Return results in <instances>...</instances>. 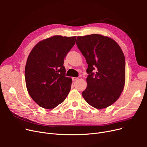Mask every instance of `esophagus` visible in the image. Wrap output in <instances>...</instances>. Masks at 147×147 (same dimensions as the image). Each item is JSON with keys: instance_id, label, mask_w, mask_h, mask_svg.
Returning a JSON list of instances; mask_svg holds the SVG:
<instances>
[{"instance_id": "34e87169", "label": "esophagus", "mask_w": 147, "mask_h": 147, "mask_svg": "<svg viewBox=\"0 0 147 147\" xmlns=\"http://www.w3.org/2000/svg\"><path fill=\"white\" fill-rule=\"evenodd\" d=\"M78 78H72L73 81H76V80H78Z\"/></svg>"}]
</instances>
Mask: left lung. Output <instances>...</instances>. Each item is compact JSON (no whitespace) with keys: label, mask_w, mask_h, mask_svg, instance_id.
I'll use <instances>...</instances> for the list:
<instances>
[{"label":"left lung","mask_w":147,"mask_h":147,"mask_svg":"<svg viewBox=\"0 0 147 147\" xmlns=\"http://www.w3.org/2000/svg\"><path fill=\"white\" fill-rule=\"evenodd\" d=\"M76 44L88 64L83 97L97 109L110 106L125 87V58L121 48L113 38L99 34L78 36Z\"/></svg>","instance_id":"1"}]
</instances>
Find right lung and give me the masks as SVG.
<instances>
[{"instance_id": "right-lung-1", "label": "right lung", "mask_w": 147, "mask_h": 147, "mask_svg": "<svg viewBox=\"0 0 147 147\" xmlns=\"http://www.w3.org/2000/svg\"><path fill=\"white\" fill-rule=\"evenodd\" d=\"M76 36L59 35L45 38L31 51L25 67L28 94L46 109L63 102L71 89L72 79L65 76L64 59L76 43Z\"/></svg>"}]
</instances>
